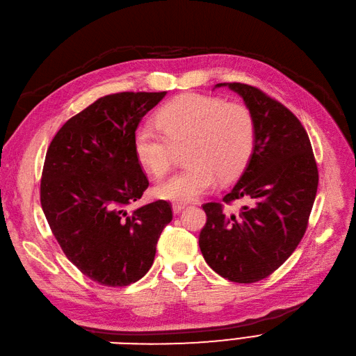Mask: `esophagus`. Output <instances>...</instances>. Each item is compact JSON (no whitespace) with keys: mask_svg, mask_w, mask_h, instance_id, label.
<instances>
[{"mask_svg":"<svg viewBox=\"0 0 356 356\" xmlns=\"http://www.w3.org/2000/svg\"><path fill=\"white\" fill-rule=\"evenodd\" d=\"M172 208H173V212H175V213H179V212H181V211L184 209V204H176V202H175V204L172 205Z\"/></svg>","mask_w":356,"mask_h":356,"instance_id":"1","label":"esophagus"}]
</instances>
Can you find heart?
<instances>
[{
    "label": "heart",
    "instance_id": "1",
    "mask_svg": "<svg viewBox=\"0 0 356 356\" xmlns=\"http://www.w3.org/2000/svg\"><path fill=\"white\" fill-rule=\"evenodd\" d=\"M161 131L140 127L134 134L136 160L154 177L173 167L176 149L189 164L183 172L159 184V197L186 204L209 192L216 179H236L249 164L256 144L253 113L241 103L196 92L180 95L157 113Z\"/></svg>",
    "mask_w": 356,
    "mask_h": 356
}]
</instances>
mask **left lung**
<instances>
[{"label":"left lung","mask_w":356,"mask_h":356,"mask_svg":"<svg viewBox=\"0 0 356 356\" xmlns=\"http://www.w3.org/2000/svg\"><path fill=\"white\" fill-rule=\"evenodd\" d=\"M240 95L253 113L256 144L244 173L222 197L202 208L207 224L199 247L207 264L225 280L252 284L280 268L300 244L314 204L318 170L301 122L261 90L221 83ZM246 200L238 214L223 205Z\"/></svg>","instance_id":"obj_1"}]
</instances>
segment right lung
<instances>
[{"label": "right lung", "mask_w": 356, "mask_h": 356, "mask_svg": "<svg viewBox=\"0 0 356 356\" xmlns=\"http://www.w3.org/2000/svg\"><path fill=\"white\" fill-rule=\"evenodd\" d=\"M164 96L123 91L100 97L64 123L46 152V220L71 264L104 286L140 281L173 218L167 200L129 209L149 184L135 157L134 134Z\"/></svg>", "instance_id": "obj_1"}]
</instances>
